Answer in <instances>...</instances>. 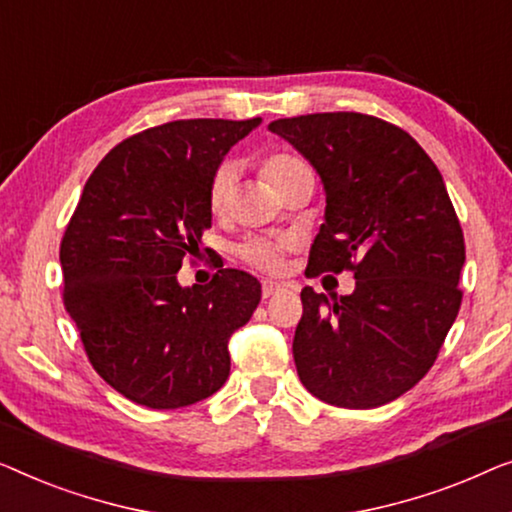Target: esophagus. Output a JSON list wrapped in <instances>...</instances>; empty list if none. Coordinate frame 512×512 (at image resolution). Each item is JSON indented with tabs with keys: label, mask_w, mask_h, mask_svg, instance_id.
<instances>
[{
	"label": "esophagus",
	"mask_w": 512,
	"mask_h": 512,
	"mask_svg": "<svg viewBox=\"0 0 512 512\" xmlns=\"http://www.w3.org/2000/svg\"><path fill=\"white\" fill-rule=\"evenodd\" d=\"M280 290H283V285L273 283V280H264V283H262V297H264V299L273 297V294H278Z\"/></svg>",
	"instance_id": "obj_1"
}]
</instances>
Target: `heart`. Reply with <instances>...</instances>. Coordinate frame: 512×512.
Masks as SVG:
<instances>
[{
  "label": "heart",
  "instance_id": "obj_1",
  "mask_svg": "<svg viewBox=\"0 0 512 512\" xmlns=\"http://www.w3.org/2000/svg\"><path fill=\"white\" fill-rule=\"evenodd\" d=\"M262 176L276 187L278 192H283L285 187L301 181V178H313V167L306 157L292 153V150H273V153L262 157ZM234 178V160H222L218 167H215L206 190L208 211L213 215H222L227 211L229 199H232ZM290 248L292 241H276L264 239V236H253V239H246L241 243L239 257L259 271L278 273L283 269V259Z\"/></svg>",
  "mask_w": 512,
  "mask_h": 512
}]
</instances>
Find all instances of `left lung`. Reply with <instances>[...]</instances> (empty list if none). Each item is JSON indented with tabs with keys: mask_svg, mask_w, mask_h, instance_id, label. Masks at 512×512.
<instances>
[{
	"mask_svg": "<svg viewBox=\"0 0 512 512\" xmlns=\"http://www.w3.org/2000/svg\"><path fill=\"white\" fill-rule=\"evenodd\" d=\"M269 129L325 183L306 271L357 280L338 299L301 290V383L338 408L383 406L427 376L462 306L464 232L441 171L408 132L366 113L297 115Z\"/></svg>",
	"mask_w": 512,
	"mask_h": 512,
	"instance_id": "left-lung-1",
	"label": "left lung"
}]
</instances>
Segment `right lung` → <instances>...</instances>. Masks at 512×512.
Masks as SVG:
<instances>
[{"mask_svg": "<svg viewBox=\"0 0 512 512\" xmlns=\"http://www.w3.org/2000/svg\"><path fill=\"white\" fill-rule=\"evenodd\" d=\"M259 122L194 118L143 129L83 187L60 243L62 299L92 369L129 401L171 410L225 385L227 341L250 320L262 287L239 269L192 287L176 273L201 255L215 167Z\"/></svg>", "mask_w": 512, "mask_h": 512, "instance_id": "right-lung-1", "label": "right lung"}]
</instances>
